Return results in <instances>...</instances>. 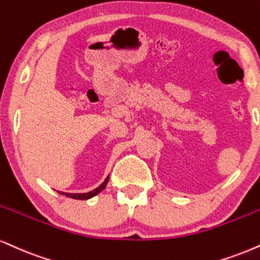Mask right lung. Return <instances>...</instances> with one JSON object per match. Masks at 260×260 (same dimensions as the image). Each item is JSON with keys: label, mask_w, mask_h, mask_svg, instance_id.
Returning <instances> with one entry per match:
<instances>
[{"label": "right lung", "mask_w": 260, "mask_h": 260, "mask_svg": "<svg viewBox=\"0 0 260 260\" xmlns=\"http://www.w3.org/2000/svg\"><path fill=\"white\" fill-rule=\"evenodd\" d=\"M108 181H109V176L106 177V179L103 181V183L100 184L98 187H95L94 190H92V191H89V192H83V193H71V192H62V191H58V192L61 193V195H65V196H68V198H71L75 200H88V199L94 198V196L98 195L102 190H104L106 184H108Z\"/></svg>", "instance_id": "add662e5"}]
</instances>
